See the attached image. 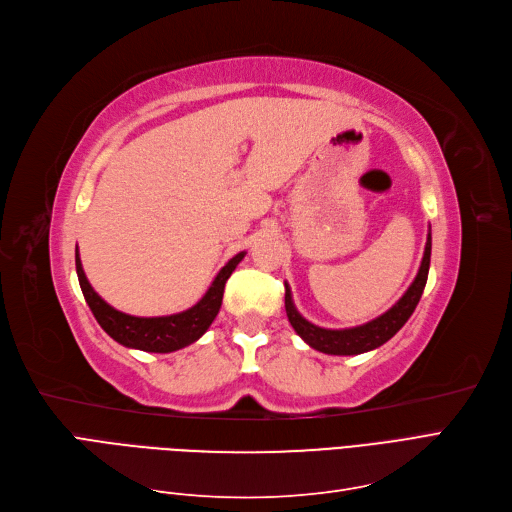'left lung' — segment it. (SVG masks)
Segmentation results:
<instances>
[{
  "instance_id": "left-lung-1",
  "label": "left lung",
  "mask_w": 512,
  "mask_h": 512,
  "mask_svg": "<svg viewBox=\"0 0 512 512\" xmlns=\"http://www.w3.org/2000/svg\"><path fill=\"white\" fill-rule=\"evenodd\" d=\"M430 251H432V238L428 232L422 266L418 270V276H415V280L411 282V287L405 291V295L382 316H377L375 320H371V323H365L361 327H352V329H323V327H316V325L308 323V320L297 312V308L293 304V297H291V289L285 282V308H287L289 323L293 325L295 333L304 339L310 348H314L318 352H325V354L352 356V354H363V352L380 348L407 323L415 306H418V301L426 287V280H428Z\"/></svg>"
}]
</instances>
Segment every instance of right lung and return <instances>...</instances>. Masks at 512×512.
I'll return each mask as SVG.
<instances>
[{"instance_id": "1", "label": "right lung", "mask_w": 512, "mask_h": 512, "mask_svg": "<svg viewBox=\"0 0 512 512\" xmlns=\"http://www.w3.org/2000/svg\"><path fill=\"white\" fill-rule=\"evenodd\" d=\"M244 251L232 257L215 276L213 285L208 287L204 297L185 312L170 314V316H130L116 308H111L105 299L99 297V293L90 287V282L84 274L80 253L75 251V270H78V280L84 293V299L88 308L92 310L97 323L103 327V331L116 339L118 344L126 348H135L143 352H175L189 344H194L200 339L206 329L211 327L215 316L219 314L223 289L227 278L232 276L238 263L244 259Z\"/></svg>"}]
</instances>
